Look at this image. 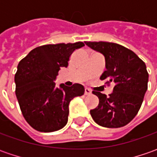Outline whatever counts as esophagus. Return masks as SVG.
<instances>
[{
    "instance_id": "esophagus-1",
    "label": "esophagus",
    "mask_w": 157,
    "mask_h": 157,
    "mask_svg": "<svg viewBox=\"0 0 157 157\" xmlns=\"http://www.w3.org/2000/svg\"><path fill=\"white\" fill-rule=\"evenodd\" d=\"M92 94L91 89H89V88H85V94H86V95H89V94Z\"/></svg>"
}]
</instances>
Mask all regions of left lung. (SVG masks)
<instances>
[{
    "label": "left lung",
    "mask_w": 157,
    "mask_h": 157,
    "mask_svg": "<svg viewBox=\"0 0 157 157\" xmlns=\"http://www.w3.org/2000/svg\"><path fill=\"white\" fill-rule=\"evenodd\" d=\"M86 44L105 56L106 70L100 79H107V85L114 83L113 91L107 97L93 91L100 102L90 113L100 126L123 127L136 117L148 89L146 64L135 52L115 43L86 42Z\"/></svg>",
    "instance_id": "1"
}]
</instances>
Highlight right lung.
Masks as SVG:
<instances>
[{
  "label": "right lung",
  "instance_id": "right-lung-1",
  "mask_svg": "<svg viewBox=\"0 0 157 157\" xmlns=\"http://www.w3.org/2000/svg\"><path fill=\"white\" fill-rule=\"evenodd\" d=\"M83 46V42L39 46L18 63L15 95L23 117L34 129L54 132L67 123L70 102L85 94V87L62 84L57 88L54 80L60 68L68 66L72 52Z\"/></svg>",
  "mask_w": 157,
  "mask_h": 157
}]
</instances>
